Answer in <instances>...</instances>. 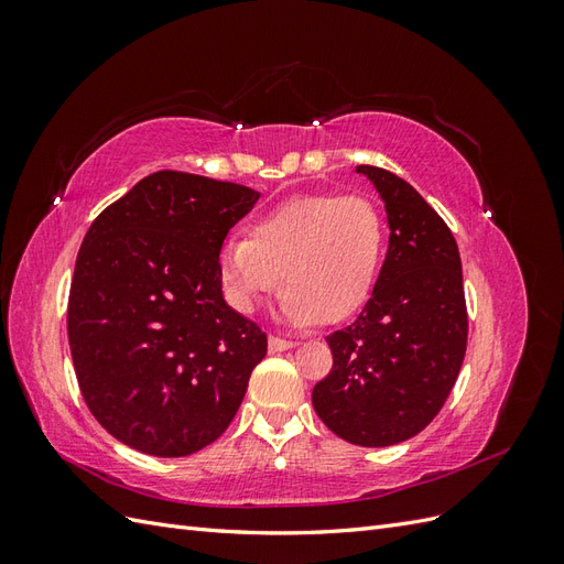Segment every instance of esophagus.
Segmentation results:
<instances>
[{
  "mask_svg": "<svg viewBox=\"0 0 564 564\" xmlns=\"http://www.w3.org/2000/svg\"><path fill=\"white\" fill-rule=\"evenodd\" d=\"M296 344L294 340H286V338H278V336H270L268 338V350L270 352H284V350H289V348H294Z\"/></svg>",
  "mask_w": 564,
  "mask_h": 564,
  "instance_id": "esophagus-1",
  "label": "esophagus"
}]
</instances>
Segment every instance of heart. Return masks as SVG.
I'll use <instances>...</instances> for the list:
<instances>
[{
  "label": "heart",
  "mask_w": 564,
  "mask_h": 564,
  "mask_svg": "<svg viewBox=\"0 0 564 564\" xmlns=\"http://www.w3.org/2000/svg\"><path fill=\"white\" fill-rule=\"evenodd\" d=\"M386 224L362 195L286 199L230 237L218 251V278L235 311L251 315L280 284L278 315L294 327L340 322L362 308L377 282Z\"/></svg>",
  "instance_id": "1"
}]
</instances>
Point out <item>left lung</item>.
Listing matches in <instances>:
<instances>
[{
  "label": "left lung",
  "instance_id": "obj_1",
  "mask_svg": "<svg viewBox=\"0 0 564 564\" xmlns=\"http://www.w3.org/2000/svg\"><path fill=\"white\" fill-rule=\"evenodd\" d=\"M357 174L386 207L388 251L360 317L327 336L334 367L313 406L350 445L390 447L421 433L456 383L468 340L464 275L452 230L412 185L369 164Z\"/></svg>",
  "mask_w": 564,
  "mask_h": 564
}]
</instances>
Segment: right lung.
I'll return each mask as SVG.
<instances>
[{"label":"right lung","mask_w":564,"mask_h":564,"mask_svg":"<svg viewBox=\"0 0 564 564\" xmlns=\"http://www.w3.org/2000/svg\"><path fill=\"white\" fill-rule=\"evenodd\" d=\"M259 197L247 185L158 172L84 237L67 338L84 402L122 445L195 454L240 409L268 338L226 303L218 251Z\"/></svg>","instance_id":"add662e5"}]
</instances>
